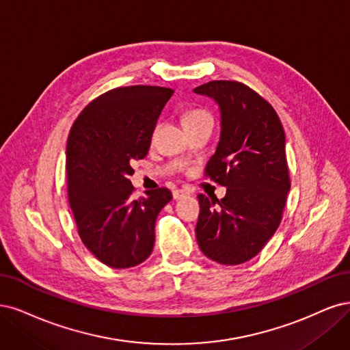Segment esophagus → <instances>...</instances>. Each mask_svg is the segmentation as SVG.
Here are the masks:
<instances>
[{
	"mask_svg": "<svg viewBox=\"0 0 350 350\" xmlns=\"http://www.w3.org/2000/svg\"><path fill=\"white\" fill-rule=\"evenodd\" d=\"M189 195H190V190H187V189H176V190L173 191V199H174V200H178V199L186 198V196H189Z\"/></svg>",
	"mask_w": 350,
	"mask_h": 350,
	"instance_id": "obj_1",
	"label": "esophagus"
}]
</instances>
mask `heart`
Wrapping results in <instances>:
<instances>
[{"label": "heart", "mask_w": 350, "mask_h": 350, "mask_svg": "<svg viewBox=\"0 0 350 350\" xmlns=\"http://www.w3.org/2000/svg\"><path fill=\"white\" fill-rule=\"evenodd\" d=\"M182 122L185 128H190L202 125V123H209L212 122V118L204 109H190L183 113Z\"/></svg>", "instance_id": "heart-1"}]
</instances>
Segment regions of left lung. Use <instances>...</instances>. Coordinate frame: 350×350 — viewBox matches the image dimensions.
I'll return each instance as SVG.
<instances>
[{"label":"left lung","instance_id":"left-lung-1","mask_svg":"<svg viewBox=\"0 0 350 350\" xmlns=\"http://www.w3.org/2000/svg\"><path fill=\"white\" fill-rule=\"evenodd\" d=\"M193 92L219 107V141L205 172L227 187L221 200L198 195V244L213 262L240 265L262 252L280 224L291 189L285 132L275 109L241 83L211 81Z\"/></svg>","mask_w":350,"mask_h":350}]
</instances>
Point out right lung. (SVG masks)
<instances>
[{
    "mask_svg": "<svg viewBox=\"0 0 350 350\" xmlns=\"http://www.w3.org/2000/svg\"><path fill=\"white\" fill-rule=\"evenodd\" d=\"M172 88L132 85L110 90L85 106L66 142L70 206L78 234L101 263L138 266L155 243V219L172 200L160 187L133 199L132 161L148 154Z\"/></svg>",
    "mask_w": 350,
    "mask_h": 350,
    "instance_id": "1",
    "label": "right lung"
}]
</instances>
